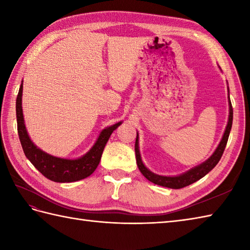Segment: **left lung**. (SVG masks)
I'll return each instance as SVG.
<instances>
[{"label":"left lung","mask_w":250,"mask_h":250,"mask_svg":"<svg viewBox=\"0 0 250 250\" xmlns=\"http://www.w3.org/2000/svg\"><path fill=\"white\" fill-rule=\"evenodd\" d=\"M228 93H229V87H228ZM229 118H228V125L226 126L225 133L222 135V139L219 143V145L217 146L216 150L214 151L213 155H211L206 161L203 163L199 164L192 168H190L189 171L185 172L183 174L176 175V176H163V175H158L152 173L150 169H148L144 162L142 160L141 152H140V146H139V133L136 132V141H135V156H136V163L137 167L141 173L144 175V176L149 180V182L162 186V187L167 188H172V189H180L184 188L186 186H189L195 182H198L199 179L204 177L207 173H209L211 169H213L217 163L219 162L221 159L222 153L225 151V148L227 145L228 139H229V134L232 128V121H233V108L232 104L230 101V93H229Z\"/></svg>","instance_id":"8db88e82"}]
</instances>
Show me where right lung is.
Masks as SVG:
<instances>
[{
    "instance_id": "add662e5",
    "label": "right lung",
    "mask_w": 250,
    "mask_h": 250,
    "mask_svg": "<svg viewBox=\"0 0 250 250\" xmlns=\"http://www.w3.org/2000/svg\"><path fill=\"white\" fill-rule=\"evenodd\" d=\"M22 83L16 100V115H17L18 135L25 157L44 175L56 183H73L90 176L98 167L104 147L111 133L122 124V121L109 125L100 132L97 141L90 150L76 159H64L51 156L42 150L31 141L26 131L22 111Z\"/></svg>"
}]
</instances>
